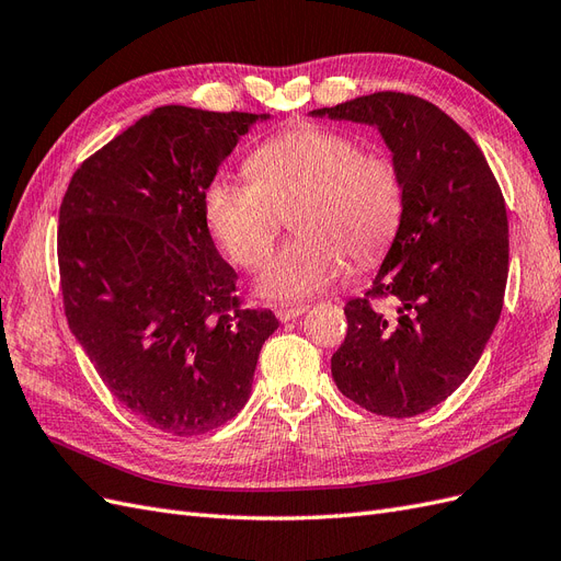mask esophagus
I'll return each mask as SVG.
<instances>
[{
  "mask_svg": "<svg viewBox=\"0 0 561 561\" xmlns=\"http://www.w3.org/2000/svg\"><path fill=\"white\" fill-rule=\"evenodd\" d=\"M304 311H307V307H280V309H276V318L280 322H290V320L299 318Z\"/></svg>",
  "mask_w": 561,
  "mask_h": 561,
  "instance_id": "esophagus-1",
  "label": "esophagus"
}]
</instances>
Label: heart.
<instances>
[{"label": "heart", "instance_id": "obj_1", "mask_svg": "<svg viewBox=\"0 0 561 561\" xmlns=\"http://www.w3.org/2000/svg\"><path fill=\"white\" fill-rule=\"evenodd\" d=\"M250 182L217 175L203 192V217L227 257L254 268L274 245L280 213L297 233L271 254L257 290L278 301L309 297L353 262L377 260L404 217V182L396 159L363 149L355 135L297 124L271 135L245 161Z\"/></svg>", "mask_w": 561, "mask_h": 561}]
</instances>
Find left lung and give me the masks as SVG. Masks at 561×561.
Masks as SVG:
<instances>
[{
  "label": "left lung",
  "instance_id": "1",
  "mask_svg": "<svg viewBox=\"0 0 561 561\" xmlns=\"http://www.w3.org/2000/svg\"><path fill=\"white\" fill-rule=\"evenodd\" d=\"M377 126L404 182V217L365 297L351 299L332 355L342 393L379 416H416L447 400L478 365L507 280L501 186L470 135L433 103L381 91L313 110ZM393 298L386 314L371 300Z\"/></svg>",
  "mask_w": 561,
  "mask_h": 561
}]
</instances>
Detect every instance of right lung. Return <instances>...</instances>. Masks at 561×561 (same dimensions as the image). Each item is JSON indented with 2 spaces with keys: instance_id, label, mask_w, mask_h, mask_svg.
I'll return each instance as SVG.
<instances>
[{
  "instance_id": "add662e5",
  "label": "right lung",
  "mask_w": 561,
  "mask_h": 561,
  "mask_svg": "<svg viewBox=\"0 0 561 561\" xmlns=\"http://www.w3.org/2000/svg\"><path fill=\"white\" fill-rule=\"evenodd\" d=\"M266 114L157 107L83 161L60 203L65 316L100 379L151 428L201 435L250 398L271 311L243 309L203 192Z\"/></svg>"
}]
</instances>
